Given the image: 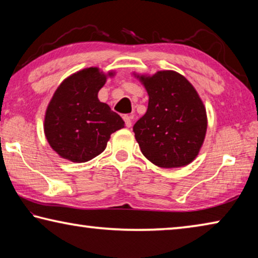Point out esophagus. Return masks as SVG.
I'll return each mask as SVG.
<instances>
[{"instance_id":"esophagus-1","label":"esophagus","mask_w":258,"mask_h":258,"mask_svg":"<svg viewBox=\"0 0 258 258\" xmlns=\"http://www.w3.org/2000/svg\"><path fill=\"white\" fill-rule=\"evenodd\" d=\"M124 120H125V124H126V126H127V127H131V126H132V118H133V116H127V115H125L124 117Z\"/></svg>"}]
</instances>
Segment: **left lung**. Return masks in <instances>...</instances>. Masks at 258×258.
I'll use <instances>...</instances> for the list:
<instances>
[{"mask_svg":"<svg viewBox=\"0 0 258 258\" xmlns=\"http://www.w3.org/2000/svg\"><path fill=\"white\" fill-rule=\"evenodd\" d=\"M133 75L149 95L147 112L133 126L143 156L161 168L189 165L197 158L207 131L206 108L197 90L174 71Z\"/></svg>","mask_w":258,"mask_h":258,"instance_id":"left-lung-1","label":"left lung"}]
</instances>
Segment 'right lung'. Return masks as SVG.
Segmentation results:
<instances>
[{"mask_svg": "<svg viewBox=\"0 0 258 258\" xmlns=\"http://www.w3.org/2000/svg\"><path fill=\"white\" fill-rule=\"evenodd\" d=\"M115 72L84 68L61 82L52 95L44 116V134L61 158L85 163L106 149L110 135L124 127L121 117L98 93Z\"/></svg>", "mask_w": 258, "mask_h": 258, "instance_id": "right-lung-1", "label": "right lung"}]
</instances>
